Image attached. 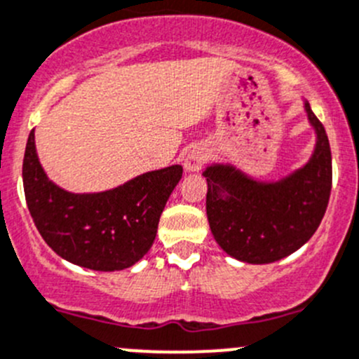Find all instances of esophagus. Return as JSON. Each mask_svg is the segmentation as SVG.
Returning <instances> with one entry per match:
<instances>
[{
  "instance_id": "34e87169",
  "label": "esophagus",
  "mask_w": 359,
  "mask_h": 359,
  "mask_svg": "<svg viewBox=\"0 0 359 359\" xmlns=\"http://www.w3.org/2000/svg\"><path fill=\"white\" fill-rule=\"evenodd\" d=\"M207 149L201 147V145L189 147L184 154V170L186 172H198L203 166V163L207 161Z\"/></svg>"
}]
</instances>
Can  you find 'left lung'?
I'll use <instances>...</instances> for the list:
<instances>
[{"label":"left lung","mask_w":359,"mask_h":359,"mask_svg":"<svg viewBox=\"0 0 359 359\" xmlns=\"http://www.w3.org/2000/svg\"><path fill=\"white\" fill-rule=\"evenodd\" d=\"M304 110L316 144L300 168L272 180L256 179L224 161L205 168L210 231L235 259L250 264L283 259L305 245L321 224L332 191V151L307 100Z\"/></svg>","instance_id":"obj_1"}]
</instances>
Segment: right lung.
Instances as JSON below:
<instances>
[{"mask_svg": "<svg viewBox=\"0 0 359 359\" xmlns=\"http://www.w3.org/2000/svg\"><path fill=\"white\" fill-rule=\"evenodd\" d=\"M182 177V166L140 173L98 193H72L48 179L34 130L24 152L27 208L47 245L62 259L96 272L133 266L152 247L159 217Z\"/></svg>", "mask_w": 359, "mask_h": 359, "instance_id": "1", "label": "right lung"}]
</instances>
